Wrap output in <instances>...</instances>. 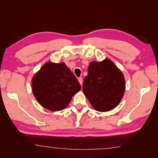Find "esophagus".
<instances>
[{"mask_svg":"<svg viewBox=\"0 0 158 158\" xmlns=\"http://www.w3.org/2000/svg\"><path fill=\"white\" fill-rule=\"evenodd\" d=\"M78 81H79L80 84H81V85H82V84H83V79H82V77H79V78H78Z\"/></svg>","mask_w":158,"mask_h":158,"instance_id":"34e87169","label":"esophagus"}]
</instances>
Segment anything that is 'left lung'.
Returning a JSON list of instances; mask_svg holds the SVG:
<instances>
[{
  "label": "left lung",
  "instance_id": "left-lung-1",
  "mask_svg": "<svg viewBox=\"0 0 158 158\" xmlns=\"http://www.w3.org/2000/svg\"><path fill=\"white\" fill-rule=\"evenodd\" d=\"M83 91L98 111H108L119 105L125 91L122 73L111 60L92 62L83 83Z\"/></svg>",
  "mask_w": 158,
  "mask_h": 158
}]
</instances>
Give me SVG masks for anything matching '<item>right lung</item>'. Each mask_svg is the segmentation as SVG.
I'll return each instance as SVG.
<instances>
[{"mask_svg": "<svg viewBox=\"0 0 158 158\" xmlns=\"http://www.w3.org/2000/svg\"><path fill=\"white\" fill-rule=\"evenodd\" d=\"M32 89L40 105L58 111L69 105L81 85L64 63L48 62L33 77Z\"/></svg>", "mask_w": 158, "mask_h": 158, "instance_id": "obj_1", "label": "right lung"}]
</instances>
